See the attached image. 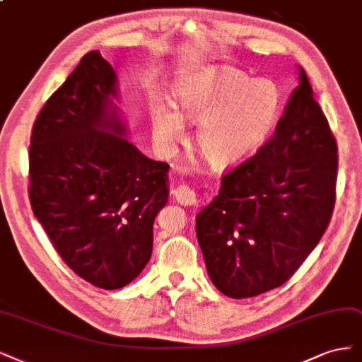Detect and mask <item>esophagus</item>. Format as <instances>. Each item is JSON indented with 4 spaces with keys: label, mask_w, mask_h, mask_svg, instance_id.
Returning a JSON list of instances; mask_svg holds the SVG:
<instances>
[{
    "label": "esophagus",
    "mask_w": 362,
    "mask_h": 362,
    "mask_svg": "<svg viewBox=\"0 0 362 362\" xmlns=\"http://www.w3.org/2000/svg\"><path fill=\"white\" fill-rule=\"evenodd\" d=\"M171 194H173L174 200H176L182 206H191L195 203V192H194V189H191L189 186H186V185H179L177 188H174L171 191Z\"/></svg>",
    "instance_id": "obj_1"
}]
</instances>
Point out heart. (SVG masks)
I'll return each mask as SVG.
<instances>
[{
  "instance_id": "b5f03b06",
  "label": "heart",
  "mask_w": 362,
  "mask_h": 362,
  "mask_svg": "<svg viewBox=\"0 0 362 362\" xmlns=\"http://www.w3.org/2000/svg\"><path fill=\"white\" fill-rule=\"evenodd\" d=\"M179 112L155 105V138L170 146L183 135L185 123H198L195 146L219 171L247 162L275 131L281 91L269 79H251L233 67H215L186 79L176 90Z\"/></svg>"
}]
</instances>
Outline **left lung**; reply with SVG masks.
<instances>
[{"instance_id": "left-lung-1", "label": "left lung", "mask_w": 362, "mask_h": 362, "mask_svg": "<svg viewBox=\"0 0 362 362\" xmlns=\"http://www.w3.org/2000/svg\"><path fill=\"white\" fill-rule=\"evenodd\" d=\"M337 143L304 69L272 138L223 177L197 215L215 287L252 298L284 284L316 248L335 200Z\"/></svg>"}]
</instances>
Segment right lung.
<instances>
[{
  "label": "right lung",
  "instance_id": "obj_1",
  "mask_svg": "<svg viewBox=\"0 0 362 362\" xmlns=\"http://www.w3.org/2000/svg\"><path fill=\"white\" fill-rule=\"evenodd\" d=\"M117 86L99 51L84 55L46 100L30 146L34 215L66 264L105 290L141 274L168 202L170 165L127 139Z\"/></svg>",
  "mask_w": 362,
  "mask_h": 362
}]
</instances>
